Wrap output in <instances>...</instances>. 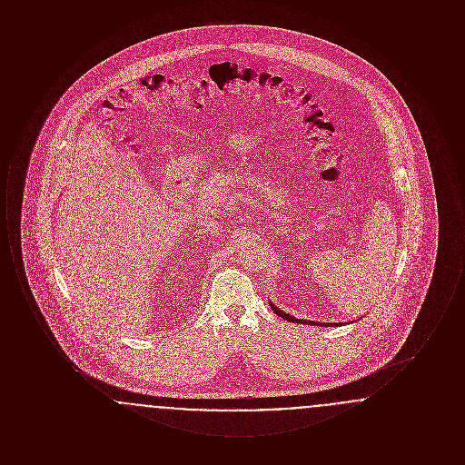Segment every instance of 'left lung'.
<instances>
[{
  "instance_id": "left-lung-1",
  "label": "left lung",
  "mask_w": 465,
  "mask_h": 465,
  "mask_svg": "<svg viewBox=\"0 0 465 465\" xmlns=\"http://www.w3.org/2000/svg\"><path fill=\"white\" fill-rule=\"evenodd\" d=\"M270 307L272 310L277 313V315H281L282 319H286L289 322H298V324H309V326H338V324H343V322H315V321H307V319H296V317H292L291 313H286V312H282V310L277 309L272 302H270Z\"/></svg>"
}]
</instances>
